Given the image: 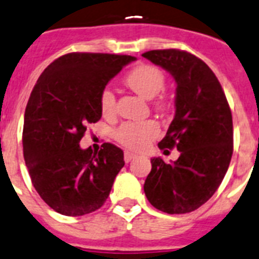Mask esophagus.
<instances>
[{
  "label": "esophagus",
  "mask_w": 259,
  "mask_h": 259,
  "mask_svg": "<svg viewBox=\"0 0 259 259\" xmlns=\"http://www.w3.org/2000/svg\"><path fill=\"white\" fill-rule=\"evenodd\" d=\"M137 157L136 154H133V152L130 151H125V154H123V159H125V163H130L132 160H134Z\"/></svg>",
  "instance_id": "34e87169"
}]
</instances>
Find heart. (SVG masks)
<instances>
[{
    "label": "heart",
    "mask_w": 259,
    "mask_h": 259,
    "mask_svg": "<svg viewBox=\"0 0 259 259\" xmlns=\"http://www.w3.org/2000/svg\"><path fill=\"white\" fill-rule=\"evenodd\" d=\"M127 87L145 99H154L165 86V75L160 69L148 64H141L129 71L123 78ZM164 100H159L157 107L163 108ZM100 108L104 116H112L116 112V96L109 87L100 94ZM159 136V126L154 121L145 122H123L114 132V138L130 150H143Z\"/></svg>",
    "instance_id": "obj_1"
}]
</instances>
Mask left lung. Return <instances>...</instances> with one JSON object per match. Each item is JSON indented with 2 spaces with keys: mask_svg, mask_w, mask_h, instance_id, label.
Masks as SVG:
<instances>
[{
  "mask_svg": "<svg viewBox=\"0 0 259 259\" xmlns=\"http://www.w3.org/2000/svg\"><path fill=\"white\" fill-rule=\"evenodd\" d=\"M142 56L176 80V114L159 148L180 151L173 163L151 159L145 194L163 212H192L217 192L231 163V108L217 75L197 56L180 49H156Z\"/></svg>",
  "mask_w": 259,
  "mask_h": 259,
  "instance_id": "1",
  "label": "left lung"
}]
</instances>
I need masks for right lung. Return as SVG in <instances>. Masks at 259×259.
<instances>
[{"instance_id":"right-lung-1","label":"right lung","mask_w":259,"mask_h":259,"mask_svg":"<svg viewBox=\"0 0 259 259\" xmlns=\"http://www.w3.org/2000/svg\"><path fill=\"white\" fill-rule=\"evenodd\" d=\"M136 57L73 52L52 62L31 92L23 125V156L33 188L56 212L82 217L100 208L125 165L112 143L79 147L89 123L102 118L100 94Z\"/></svg>"}]
</instances>
